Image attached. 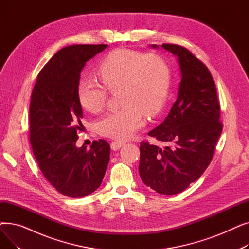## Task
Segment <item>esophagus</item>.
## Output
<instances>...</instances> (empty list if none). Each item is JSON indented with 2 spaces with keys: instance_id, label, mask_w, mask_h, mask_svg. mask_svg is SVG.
<instances>
[{
  "instance_id": "esophagus-1",
  "label": "esophagus",
  "mask_w": 249,
  "mask_h": 249,
  "mask_svg": "<svg viewBox=\"0 0 249 249\" xmlns=\"http://www.w3.org/2000/svg\"><path fill=\"white\" fill-rule=\"evenodd\" d=\"M125 144L124 141H118V140H115L111 143V148L113 150H118L120 147H122L123 145Z\"/></svg>"
}]
</instances>
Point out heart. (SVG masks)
I'll use <instances>...</instances> for the list:
<instances>
[{"label":"heart","mask_w":249,"mask_h":249,"mask_svg":"<svg viewBox=\"0 0 249 249\" xmlns=\"http://www.w3.org/2000/svg\"><path fill=\"white\" fill-rule=\"evenodd\" d=\"M101 85L83 80L77 85V99L82 107L99 113L105 106L107 91L120 89L121 109L103 116L98 132L123 140L131 136L144 122V117L159 115L165 106L171 89V70L166 60L155 53L118 48L105 57L97 68Z\"/></svg>","instance_id":"obj_1"}]
</instances>
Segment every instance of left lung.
<instances>
[{
	"mask_svg": "<svg viewBox=\"0 0 249 249\" xmlns=\"http://www.w3.org/2000/svg\"><path fill=\"white\" fill-rule=\"evenodd\" d=\"M162 47L178 58V95L165 120L148 132L162 145L140 142L138 171L152 190L175 195L197 180L210 164L223 124L214 78L204 62L184 46L163 43Z\"/></svg>",
	"mask_w": 249,
	"mask_h": 249,
	"instance_id": "obj_1",
	"label": "left lung"
}]
</instances>
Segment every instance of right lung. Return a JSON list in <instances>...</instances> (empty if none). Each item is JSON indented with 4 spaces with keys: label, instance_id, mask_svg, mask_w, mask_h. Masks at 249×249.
<instances>
[{
    "label": "right lung",
    "instance_id": "right-lung-1",
    "mask_svg": "<svg viewBox=\"0 0 249 249\" xmlns=\"http://www.w3.org/2000/svg\"><path fill=\"white\" fill-rule=\"evenodd\" d=\"M107 44L67 46L39 72L29 107V140L41 173L70 198H83L102 184L110 160L109 143L99 139L89 149L76 147L83 127L76 89L86 62Z\"/></svg>",
    "mask_w": 249,
    "mask_h": 249
}]
</instances>
